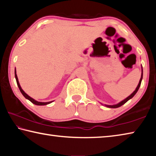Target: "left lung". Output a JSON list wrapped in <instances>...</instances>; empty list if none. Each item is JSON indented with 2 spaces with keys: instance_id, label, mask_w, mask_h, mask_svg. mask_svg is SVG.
Masks as SVG:
<instances>
[{
  "instance_id": "left-lung-1",
  "label": "left lung",
  "mask_w": 156,
  "mask_h": 156,
  "mask_svg": "<svg viewBox=\"0 0 156 156\" xmlns=\"http://www.w3.org/2000/svg\"><path fill=\"white\" fill-rule=\"evenodd\" d=\"M142 75H143V71H142V74H141V78H140V80L139 81V83L138 84V86H137V87L136 89V90L134 91L133 93H132L130 96H129L126 98H125L124 100H122L120 102H119V103L116 104V105H105V106H106L107 107H109V108H118V107H120L122 106V105H123L125 103H126V102L128 101L129 100H130L131 98H132L134 96H135L136 94L137 93V91H138V89L140 88V84H141V82H142Z\"/></svg>"
}]
</instances>
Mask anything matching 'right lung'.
Here are the masks:
<instances>
[{
    "label": "right lung",
    "mask_w": 156,
    "mask_h": 156,
    "mask_svg": "<svg viewBox=\"0 0 156 156\" xmlns=\"http://www.w3.org/2000/svg\"><path fill=\"white\" fill-rule=\"evenodd\" d=\"M15 78H16V83H17V85L18 87V88H19L20 91L21 92V94L23 95V96H24L26 99H27L32 102L33 104L36 105H48L50 104L51 102H52L53 101H50V102H38V101H36L34 99H33L32 98H31L30 96H29L28 95L25 93V92L23 90L22 88H21V87L19 84V82H18V79L17 77V75H16V69H15Z\"/></svg>",
    "instance_id": "add662e5"
}]
</instances>
